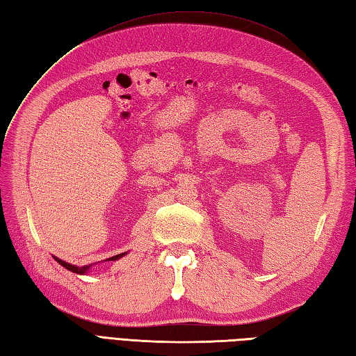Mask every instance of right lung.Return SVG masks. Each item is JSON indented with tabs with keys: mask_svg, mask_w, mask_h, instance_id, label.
<instances>
[{
	"mask_svg": "<svg viewBox=\"0 0 356 356\" xmlns=\"http://www.w3.org/2000/svg\"><path fill=\"white\" fill-rule=\"evenodd\" d=\"M124 256V252L123 254H118V256H114V257H109L108 260H117V259H120V257H123ZM61 266H65L66 269H69V270H72V272H75V273H86L88 269H90V265L88 266H74V265H70V263H66V261H63V260H60V259H56Z\"/></svg>",
	"mask_w": 356,
	"mask_h": 356,
	"instance_id": "add662e5",
	"label": "right lung"
}]
</instances>
